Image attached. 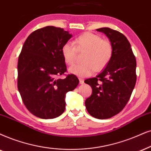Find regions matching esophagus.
<instances>
[{"label": "esophagus", "instance_id": "1", "mask_svg": "<svg viewBox=\"0 0 151 151\" xmlns=\"http://www.w3.org/2000/svg\"><path fill=\"white\" fill-rule=\"evenodd\" d=\"M79 80L80 84H83V83H84V81H83V79H82V78H79Z\"/></svg>", "mask_w": 151, "mask_h": 151}]
</instances>
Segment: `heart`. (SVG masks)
Instances as JSON below:
<instances>
[{
	"mask_svg": "<svg viewBox=\"0 0 151 151\" xmlns=\"http://www.w3.org/2000/svg\"><path fill=\"white\" fill-rule=\"evenodd\" d=\"M73 44H64L61 53L65 63L71 66L76 61L77 50L85 51L81 59L83 63L69 69L70 73L79 77L91 75L94 70L101 71L109 64L113 55V47L110 42L92 33H85L78 36Z\"/></svg>",
	"mask_w": 151,
	"mask_h": 151,
	"instance_id": "heart-1",
	"label": "heart"
}]
</instances>
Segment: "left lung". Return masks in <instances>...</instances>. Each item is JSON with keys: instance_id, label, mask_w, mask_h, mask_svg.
I'll return each mask as SVG.
<instances>
[{"instance_id": "1", "label": "left lung", "mask_w": 151, "mask_h": 151, "mask_svg": "<svg viewBox=\"0 0 151 151\" xmlns=\"http://www.w3.org/2000/svg\"><path fill=\"white\" fill-rule=\"evenodd\" d=\"M96 30L109 39L113 55L101 73L84 81L93 89L85 105L93 117L106 119L121 112L130 98L137 81V62L130 44L123 34L109 28Z\"/></svg>"}]
</instances>
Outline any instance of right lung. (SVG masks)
Here are the masks:
<instances>
[{
    "instance_id": "right-lung-1",
    "label": "right lung",
    "mask_w": 151,
    "mask_h": 151,
    "mask_svg": "<svg viewBox=\"0 0 151 151\" xmlns=\"http://www.w3.org/2000/svg\"><path fill=\"white\" fill-rule=\"evenodd\" d=\"M72 37L54 26L35 30L23 45L18 59L17 86L27 109L42 119L60 116L65 109V94L77 86L74 74L58 77L66 72L62 46Z\"/></svg>"
}]
</instances>
